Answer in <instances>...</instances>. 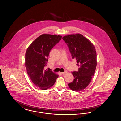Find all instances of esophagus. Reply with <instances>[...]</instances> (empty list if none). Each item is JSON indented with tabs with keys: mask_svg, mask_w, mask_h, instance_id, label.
<instances>
[{
	"mask_svg": "<svg viewBox=\"0 0 121 121\" xmlns=\"http://www.w3.org/2000/svg\"><path fill=\"white\" fill-rule=\"evenodd\" d=\"M67 73V72L65 71V72H61V74H65Z\"/></svg>",
	"mask_w": 121,
	"mask_h": 121,
	"instance_id": "34e87169",
	"label": "esophagus"
}]
</instances>
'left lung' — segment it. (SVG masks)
<instances>
[{
    "instance_id": "1",
    "label": "left lung",
    "mask_w": 121,
    "mask_h": 121,
    "mask_svg": "<svg viewBox=\"0 0 121 121\" xmlns=\"http://www.w3.org/2000/svg\"><path fill=\"white\" fill-rule=\"evenodd\" d=\"M69 47L73 59L79 66L78 72L72 73L74 80L68 84L75 92L86 88L92 79L97 66V52L93 44L80 34L67 35L63 37Z\"/></svg>"
}]
</instances>
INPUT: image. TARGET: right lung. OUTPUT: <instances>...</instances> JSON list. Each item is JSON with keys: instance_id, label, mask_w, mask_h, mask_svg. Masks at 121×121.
<instances>
[{"instance_id": "add662e5", "label": "right lung", "mask_w": 121, "mask_h": 121, "mask_svg": "<svg viewBox=\"0 0 121 121\" xmlns=\"http://www.w3.org/2000/svg\"><path fill=\"white\" fill-rule=\"evenodd\" d=\"M62 36L43 34L34 41L25 53V65L33 83L42 90H46L55 83L58 75L51 70H44L52 48L61 40Z\"/></svg>"}]
</instances>
